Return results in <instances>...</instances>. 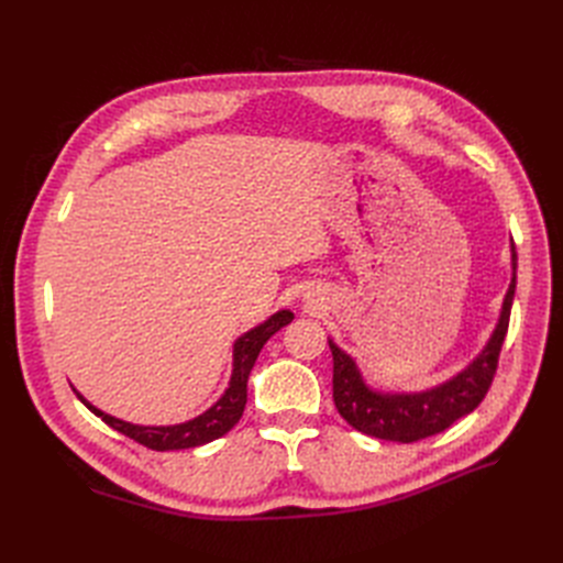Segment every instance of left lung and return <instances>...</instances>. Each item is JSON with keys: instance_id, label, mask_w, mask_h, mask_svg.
<instances>
[{"instance_id": "obj_1", "label": "left lung", "mask_w": 563, "mask_h": 563, "mask_svg": "<svg viewBox=\"0 0 563 563\" xmlns=\"http://www.w3.org/2000/svg\"><path fill=\"white\" fill-rule=\"evenodd\" d=\"M509 265H512V279L503 298L496 329L490 331L486 345L474 354V360L444 383L416 391L378 389L366 383L354 356L329 338L333 354V401L347 424L368 437L411 444L444 432L455 420L472 413L490 387L509 312H512L517 288V251L512 240H509Z\"/></svg>"}]
</instances>
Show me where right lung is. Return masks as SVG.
Returning a JSON list of instances; mask_svg holds the SVG:
<instances>
[{
	"instance_id": "obj_1",
	"label": "right lung",
	"mask_w": 563,
	"mask_h": 563,
	"mask_svg": "<svg viewBox=\"0 0 563 563\" xmlns=\"http://www.w3.org/2000/svg\"><path fill=\"white\" fill-rule=\"evenodd\" d=\"M294 321L291 310H277L272 317H267L258 327L249 329L240 338L234 340L232 345V376L225 387L223 395L218 401H213L207 411L176 424H135L122 418H114L106 411H100L84 395L77 397L79 401L89 408L91 413L103 418L112 430L131 437L139 444L152 449V451H180V449H195L201 444H209V441L228 434L236 422H240L244 406H246V383L251 376V368L258 360V354L267 340L275 335L286 323Z\"/></svg>"
}]
</instances>
